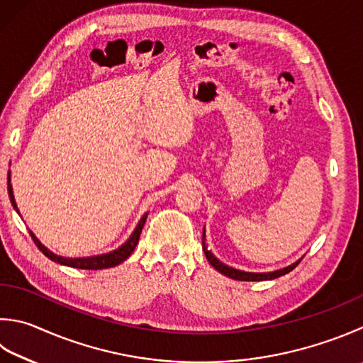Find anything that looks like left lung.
I'll return each mask as SVG.
<instances>
[{
  "mask_svg": "<svg viewBox=\"0 0 363 363\" xmlns=\"http://www.w3.org/2000/svg\"><path fill=\"white\" fill-rule=\"evenodd\" d=\"M202 248H203V252H205V257L208 259V262L213 265L218 272L223 273V275H225V277L232 278V279H237V281H265V279H275V278L283 277V275H286V273H289L291 270L296 269L298 262L302 261V259H298V261L292 262L288 267H283V269H278V270H273V272H262V273L245 272V270L234 269V267H229V265H225L224 262H221L220 259L215 257L213 252L207 250V243H205V228H203V232H202Z\"/></svg>",
  "mask_w": 363,
  "mask_h": 363,
  "instance_id": "1",
  "label": "left lung"
}]
</instances>
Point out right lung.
<instances>
[{
  "label": "right lung",
  "mask_w": 363,
  "mask_h": 363,
  "mask_svg": "<svg viewBox=\"0 0 363 363\" xmlns=\"http://www.w3.org/2000/svg\"><path fill=\"white\" fill-rule=\"evenodd\" d=\"M8 191H9V199H11L12 207L18 213L16 199H13L12 184H11V170H9V175H8ZM147 216H148V213H145V215L140 218V221L138 223V225H135V229L133 230V234L129 235L128 240L123 243L121 246H118L117 250L104 252V255H96V256H86V257H65V256H58V255H55L53 251H50L49 248H47V246H44L43 243H40L39 238L33 234V230H30V235L33 238V242L36 243L38 248L43 251L44 255L49 257L50 261H53V262L61 264V265H67V267H74V269H82V270L111 269V267H115V265L121 264L123 261H126V259L133 255L135 245L139 243L140 232H142L143 224H145V221H147Z\"/></svg>",
  "instance_id": "right-lung-1"
}]
</instances>
